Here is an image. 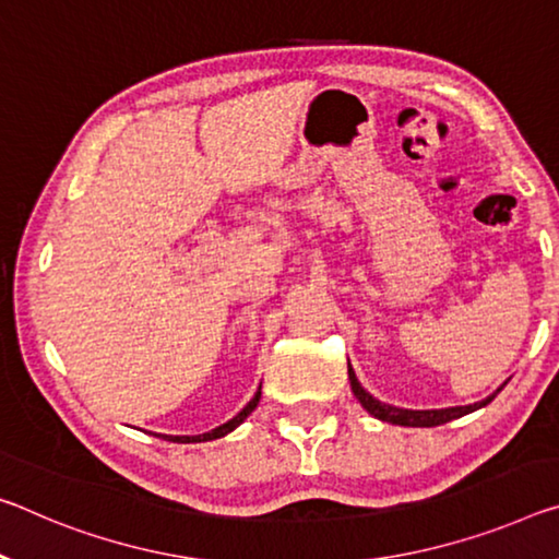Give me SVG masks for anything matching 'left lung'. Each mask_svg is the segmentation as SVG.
Masks as SVG:
<instances>
[{"mask_svg": "<svg viewBox=\"0 0 559 559\" xmlns=\"http://www.w3.org/2000/svg\"><path fill=\"white\" fill-rule=\"evenodd\" d=\"M348 378H350V388H353V395L358 397L360 405L366 407V411L373 415V418L383 420V423H393V425H407V428H436V425L442 423H450L455 418H463V415L477 411V407H485L487 403H492V397L498 395L502 388H498V393L487 395L485 401L480 403H473V405H457V407H442V411H405V407H395V405H385L376 401L373 395L362 391V385L358 383L356 373H353L350 362H348ZM504 385V383H502Z\"/></svg>", "mask_w": 559, "mask_h": 559, "instance_id": "left-lung-1", "label": "left lung"}]
</instances>
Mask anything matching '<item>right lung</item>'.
<instances>
[{"label":"right lung","mask_w":559,"mask_h":559,"mask_svg":"<svg viewBox=\"0 0 559 559\" xmlns=\"http://www.w3.org/2000/svg\"><path fill=\"white\" fill-rule=\"evenodd\" d=\"M259 401H261V391L251 397V403H248V405L243 407V411L236 415V418H231V420L224 423V425H218L216 430L203 432V436H164V438L171 440V442H206V440L224 438V436H228V432H231L234 428H238V425H241V423L248 418V415H251V413L255 411V405H259Z\"/></svg>","instance_id":"1"}]
</instances>
